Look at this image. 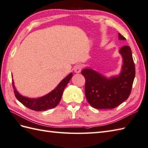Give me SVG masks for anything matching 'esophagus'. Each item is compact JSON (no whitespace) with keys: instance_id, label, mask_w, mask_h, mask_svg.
Returning <instances> with one entry per match:
<instances>
[{"instance_id":"1","label":"esophagus","mask_w":148,"mask_h":148,"mask_svg":"<svg viewBox=\"0 0 148 148\" xmlns=\"http://www.w3.org/2000/svg\"><path fill=\"white\" fill-rule=\"evenodd\" d=\"M82 68L83 67L81 64L76 65L74 67V71L75 72H76V73H79V72L81 71V70H82Z\"/></svg>"}]
</instances>
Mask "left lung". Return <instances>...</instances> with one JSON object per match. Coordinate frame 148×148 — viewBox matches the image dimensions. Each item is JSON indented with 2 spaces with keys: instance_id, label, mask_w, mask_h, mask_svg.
Returning a JSON list of instances; mask_svg holds the SVG:
<instances>
[{
  "instance_id": "8db88e82",
  "label": "left lung",
  "mask_w": 148,
  "mask_h": 148,
  "mask_svg": "<svg viewBox=\"0 0 148 148\" xmlns=\"http://www.w3.org/2000/svg\"><path fill=\"white\" fill-rule=\"evenodd\" d=\"M119 40L126 39L121 34ZM123 57L121 71L119 76L106 78L92 69L81 71L85 78V95L90 104L96 109H113L125 101L130 95L136 75L132 50L128 46L119 49Z\"/></svg>"
}]
</instances>
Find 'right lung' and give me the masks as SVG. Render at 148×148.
Listing matches in <instances>:
<instances>
[{
	"label": "right lung",
	"instance_id": "1",
	"mask_svg": "<svg viewBox=\"0 0 148 148\" xmlns=\"http://www.w3.org/2000/svg\"><path fill=\"white\" fill-rule=\"evenodd\" d=\"M72 77V73L69 74L68 76L65 77L56 88L53 90L52 92L47 94L46 95L40 97L37 99H30L27 97L21 95L16 90L14 82L12 81V87L14 89V93L16 98L20 101L22 104H23L27 108H29L34 111H46L47 109L55 108L60 101L65 86L69 82V81Z\"/></svg>",
	"mask_w": 148,
	"mask_h": 148
}]
</instances>
